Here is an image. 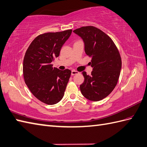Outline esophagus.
<instances>
[{"label":"esophagus","mask_w":147,"mask_h":147,"mask_svg":"<svg viewBox=\"0 0 147 147\" xmlns=\"http://www.w3.org/2000/svg\"><path fill=\"white\" fill-rule=\"evenodd\" d=\"M78 74H79V71H77L76 70H71V76H75V75H77Z\"/></svg>","instance_id":"34e87169"}]
</instances>
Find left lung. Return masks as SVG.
Instances as JSON below:
<instances>
[{
  "label": "left lung",
  "instance_id": "obj_1",
  "mask_svg": "<svg viewBox=\"0 0 147 147\" xmlns=\"http://www.w3.org/2000/svg\"><path fill=\"white\" fill-rule=\"evenodd\" d=\"M74 32L82 39L85 52L92 58L90 76L82 71L84 82L80 86L81 92L90 100H102L118 83L121 68L119 52L111 38L96 27L84 26Z\"/></svg>",
  "mask_w": 147,
  "mask_h": 147
}]
</instances>
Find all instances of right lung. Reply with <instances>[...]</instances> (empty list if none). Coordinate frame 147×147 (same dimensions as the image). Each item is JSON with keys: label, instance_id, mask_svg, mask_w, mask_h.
I'll return each instance as SVG.
<instances>
[{"label": "right lung", "instance_id": "right-lung-1", "mask_svg": "<svg viewBox=\"0 0 147 147\" xmlns=\"http://www.w3.org/2000/svg\"><path fill=\"white\" fill-rule=\"evenodd\" d=\"M72 30L47 32L38 36L26 52L23 61L24 82L36 98L48 105L61 100L71 70H60L51 62L60 55L61 48Z\"/></svg>", "mask_w": 147, "mask_h": 147}]
</instances>
